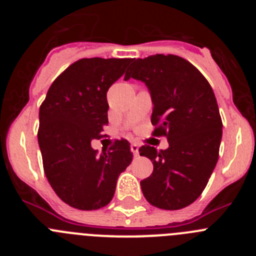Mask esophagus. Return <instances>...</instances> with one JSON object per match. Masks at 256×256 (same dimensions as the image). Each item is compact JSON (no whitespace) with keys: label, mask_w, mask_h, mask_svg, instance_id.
Here are the masks:
<instances>
[{"label":"esophagus","mask_w":256,"mask_h":256,"mask_svg":"<svg viewBox=\"0 0 256 256\" xmlns=\"http://www.w3.org/2000/svg\"><path fill=\"white\" fill-rule=\"evenodd\" d=\"M138 148H140V146L137 144H130V151H132L133 155H134V156H138L140 155Z\"/></svg>","instance_id":"34e87169"}]
</instances>
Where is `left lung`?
<instances>
[{
    "label": "left lung",
    "mask_w": 256,
    "mask_h": 256,
    "mask_svg": "<svg viewBox=\"0 0 256 256\" xmlns=\"http://www.w3.org/2000/svg\"><path fill=\"white\" fill-rule=\"evenodd\" d=\"M130 78L148 87L152 134L169 142L166 150L140 148L154 164L152 174L141 180L144 196L159 209L188 206L202 194L219 158L223 124L212 86L186 58L162 54L133 60L124 80Z\"/></svg>",
    "instance_id": "obj_1"
}]
</instances>
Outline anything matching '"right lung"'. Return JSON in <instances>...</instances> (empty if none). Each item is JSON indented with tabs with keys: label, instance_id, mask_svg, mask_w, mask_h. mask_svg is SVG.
Segmentation results:
<instances>
[{
	"label": "right lung",
	"instance_id": "1",
	"mask_svg": "<svg viewBox=\"0 0 256 256\" xmlns=\"http://www.w3.org/2000/svg\"><path fill=\"white\" fill-rule=\"evenodd\" d=\"M132 58H80L50 87L40 108V144L44 174L69 206L97 210L112 201L119 174L133 159L126 140L97 155L91 146L108 126L106 92Z\"/></svg>",
	"mask_w": 256,
	"mask_h": 256
}]
</instances>
